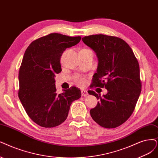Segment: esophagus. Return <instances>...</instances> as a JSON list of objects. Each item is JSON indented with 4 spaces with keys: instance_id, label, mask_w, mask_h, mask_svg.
<instances>
[{
    "instance_id": "esophagus-1",
    "label": "esophagus",
    "mask_w": 158,
    "mask_h": 158,
    "mask_svg": "<svg viewBox=\"0 0 158 158\" xmlns=\"http://www.w3.org/2000/svg\"><path fill=\"white\" fill-rule=\"evenodd\" d=\"M81 95H82V96H86L88 95V92L86 90H81Z\"/></svg>"
}]
</instances>
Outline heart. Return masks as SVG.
<instances>
[{
    "mask_svg": "<svg viewBox=\"0 0 158 158\" xmlns=\"http://www.w3.org/2000/svg\"><path fill=\"white\" fill-rule=\"evenodd\" d=\"M81 50H89V49H81ZM75 82L79 85H82L84 83V79L82 77H81L80 75H76L75 77Z\"/></svg>",
    "mask_w": 158,
    "mask_h": 158,
    "instance_id": "b5f03b06",
    "label": "heart"
}]
</instances>
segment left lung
<instances>
[{
	"mask_svg": "<svg viewBox=\"0 0 158 158\" xmlns=\"http://www.w3.org/2000/svg\"><path fill=\"white\" fill-rule=\"evenodd\" d=\"M82 40L96 52L99 61L90 88L105 87L108 91L101 97L89 90V94L100 100L90 109V115L102 127L115 128L130 117L141 94L138 60L130 45L120 38L95 34Z\"/></svg>",
	"mask_w": 158,
	"mask_h": 158,
	"instance_id": "obj_1",
	"label": "left lung"
}]
</instances>
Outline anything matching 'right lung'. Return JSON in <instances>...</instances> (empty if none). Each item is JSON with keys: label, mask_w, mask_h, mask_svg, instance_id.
<instances>
[{"label": "right lung", "mask_w": 158, "mask_h": 158, "mask_svg": "<svg viewBox=\"0 0 158 158\" xmlns=\"http://www.w3.org/2000/svg\"><path fill=\"white\" fill-rule=\"evenodd\" d=\"M81 39L51 33L34 40L25 51L19 69L18 96L28 116L40 126L61 124L67 118L72 103L81 96L75 86L58 94L55 83V75L62 71L63 52Z\"/></svg>", "instance_id": "obj_1"}]
</instances>
